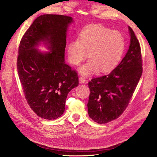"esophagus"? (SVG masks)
<instances>
[{"label":"esophagus","mask_w":157,"mask_h":157,"mask_svg":"<svg viewBox=\"0 0 157 157\" xmlns=\"http://www.w3.org/2000/svg\"><path fill=\"white\" fill-rule=\"evenodd\" d=\"M79 82H80V83H85L86 82V79H85V78H83V77H82V76H80V77L79 78Z\"/></svg>","instance_id":"obj_1"}]
</instances>
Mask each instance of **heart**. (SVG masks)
Returning a JSON list of instances; mask_svg holds the SVG:
<instances>
[{
    "label": "heart",
    "instance_id": "b5f03b06",
    "mask_svg": "<svg viewBox=\"0 0 157 157\" xmlns=\"http://www.w3.org/2000/svg\"><path fill=\"white\" fill-rule=\"evenodd\" d=\"M125 48L122 34L100 24L86 27L78 39L70 41L67 47L70 63L78 66L86 59L89 60L81 66L79 72L83 75L95 74L100 68L108 71L118 65Z\"/></svg>",
    "mask_w": 157,
    "mask_h": 157
}]
</instances>
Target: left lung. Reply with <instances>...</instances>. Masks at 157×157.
I'll list each match as a JSON object with an SVG mask.
<instances>
[{
	"label": "left lung",
	"instance_id": "obj_1",
	"mask_svg": "<svg viewBox=\"0 0 157 157\" xmlns=\"http://www.w3.org/2000/svg\"><path fill=\"white\" fill-rule=\"evenodd\" d=\"M130 44L126 56L109 74L93 78L90 89L88 114L94 122L106 124L117 119L126 109L143 72L140 42L129 27Z\"/></svg>",
	"mask_w": 157,
	"mask_h": 157
}]
</instances>
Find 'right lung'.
Returning <instances> with one entry per match:
<instances>
[{"label":"right lung","instance_id":"right-lung-1","mask_svg":"<svg viewBox=\"0 0 157 157\" xmlns=\"http://www.w3.org/2000/svg\"><path fill=\"white\" fill-rule=\"evenodd\" d=\"M72 17L58 14L37 17L22 37L17 69L25 99L39 117L55 120L63 114L67 95L77 87V71L64 62L66 31ZM41 41L51 52L34 48Z\"/></svg>","mask_w":157,"mask_h":157}]
</instances>
